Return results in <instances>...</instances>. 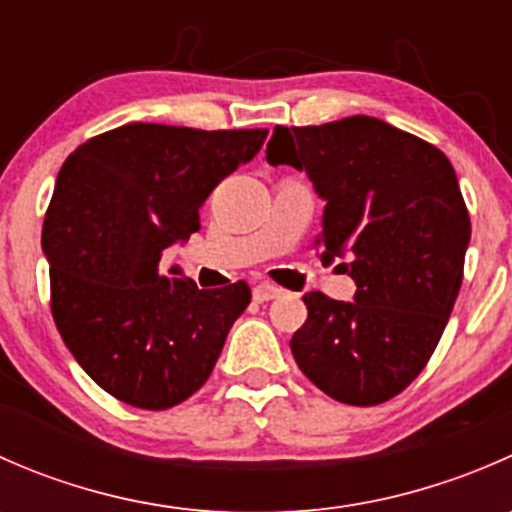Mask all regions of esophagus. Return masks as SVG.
Listing matches in <instances>:
<instances>
[{
    "mask_svg": "<svg viewBox=\"0 0 512 512\" xmlns=\"http://www.w3.org/2000/svg\"><path fill=\"white\" fill-rule=\"evenodd\" d=\"M280 294H282V289L270 285V282H262V285H257L255 289H252V299H255V302H270V299L280 297Z\"/></svg>",
    "mask_w": 512,
    "mask_h": 512,
    "instance_id": "obj_1",
    "label": "esophagus"
}]
</instances>
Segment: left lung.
<instances>
[{"mask_svg":"<svg viewBox=\"0 0 512 512\" xmlns=\"http://www.w3.org/2000/svg\"><path fill=\"white\" fill-rule=\"evenodd\" d=\"M267 163L304 170L324 200L322 260H347L354 302L304 294L289 342L314 386L352 406L394 399L431 359L463 282L471 218L451 160L371 116L277 126Z\"/></svg>","mask_w":512,"mask_h":512,"instance_id":"left-lung-1","label":"left lung"}]
</instances>
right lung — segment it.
Returning <instances> with one entry per match:
<instances>
[{
	"mask_svg": "<svg viewBox=\"0 0 512 512\" xmlns=\"http://www.w3.org/2000/svg\"><path fill=\"white\" fill-rule=\"evenodd\" d=\"M265 128L126 123L64 160L41 230L51 314L81 369L123 404L163 411L208 381L250 304L235 282L198 289L163 252L200 230V208Z\"/></svg>",
	"mask_w": 512,
	"mask_h": 512,
	"instance_id": "1",
	"label": "right lung"
}]
</instances>
